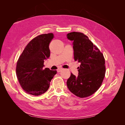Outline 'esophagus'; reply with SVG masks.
Segmentation results:
<instances>
[{"label": "esophagus", "mask_w": 125, "mask_h": 125, "mask_svg": "<svg viewBox=\"0 0 125 125\" xmlns=\"http://www.w3.org/2000/svg\"><path fill=\"white\" fill-rule=\"evenodd\" d=\"M62 70V68H59L57 69V72L58 73H59V72L61 71Z\"/></svg>", "instance_id": "esophagus-1"}]
</instances>
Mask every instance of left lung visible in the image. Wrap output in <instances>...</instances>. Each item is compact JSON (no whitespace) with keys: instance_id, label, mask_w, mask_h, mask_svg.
Returning <instances> with one entry per match:
<instances>
[{"instance_id":"1","label":"left lung","mask_w":125,"mask_h":125,"mask_svg":"<svg viewBox=\"0 0 125 125\" xmlns=\"http://www.w3.org/2000/svg\"><path fill=\"white\" fill-rule=\"evenodd\" d=\"M67 39L73 42L74 58L80 63L77 77L71 73L67 81L68 88L75 95L88 97L99 89L105 74L103 55L88 37L80 32H71Z\"/></svg>"}]
</instances>
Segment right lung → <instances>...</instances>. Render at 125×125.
Returning <instances> with one entry per match:
<instances>
[{
	"instance_id": "add662e5",
	"label": "right lung",
	"mask_w": 125,
	"mask_h": 125,
	"mask_svg": "<svg viewBox=\"0 0 125 125\" xmlns=\"http://www.w3.org/2000/svg\"><path fill=\"white\" fill-rule=\"evenodd\" d=\"M53 33L44 34L30 42L20 56L16 67L17 77L25 91L38 96L46 92L56 70L44 69V60L49 58V45L54 38Z\"/></svg>"
}]
</instances>
